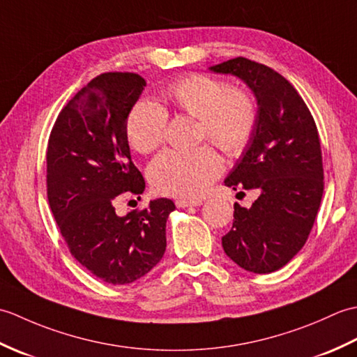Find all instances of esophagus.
Segmentation results:
<instances>
[{
    "label": "esophagus",
    "instance_id": "34e87169",
    "mask_svg": "<svg viewBox=\"0 0 357 357\" xmlns=\"http://www.w3.org/2000/svg\"><path fill=\"white\" fill-rule=\"evenodd\" d=\"M176 207L178 208H185V207H198V206H201L202 204V201H199V199H195V201H188V199H176Z\"/></svg>",
    "mask_w": 357,
    "mask_h": 357
}]
</instances>
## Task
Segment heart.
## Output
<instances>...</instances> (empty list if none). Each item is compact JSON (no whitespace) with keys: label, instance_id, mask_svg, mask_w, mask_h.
Returning <instances> with one entry per match:
<instances>
[{"label":"heart","instance_id":"1","mask_svg":"<svg viewBox=\"0 0 357 357\" xmlns=\"http://www.w3.org/2000/svg\"><path fill=\"white\" fill-rule=\"evenodd\" d=\"M174 107L201 121L204 135L229 155H238L255 130L257 109L252 96L231 90L225 81L207 75H187L165 89ZM167 113L150 100L133 105L126 135L138 153H150L164 139ZM222 172V159L211 147L193 151L167 150L150 164L149 176L159 193L198 198Z\"/></svg>","mask_w":357,"mask_h":357}]
</instances>
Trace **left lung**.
Instances as JSON below:
<instances>
[{"label": "left lung", "mask_w": 357, "mask_h": 357, "mask_svg": "<svg viewBox=\"0 0 357 357\" xmlns=\"http://www.w3.org/2000/svg\"><path fill=\"white\" fill-rule=\"evenodd\" d=\"M231 75L252 90L257 105L255 130L224 184L257 188L250 208L234 204L225 255L247 271L282 268L304 247L324 193L319 135L304 100L270 67L233 58L208 67Z\"/></svg>", "instance_id": "1"}]
</instances>
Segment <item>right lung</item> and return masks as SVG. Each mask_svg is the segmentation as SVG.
Masks as SVG:
<instances>
[{
    "mask_svg": "<svg viewBox=\"0 0 357 357\" xmlns=\"http://www.w3.org/2000/svg\"><path fill=\"white\" fill-rule=\"evenodd\" d=\"M146 87L138 73H102L59 113L47 149V196L63 238L82 267L113 285L132 284L162 259L172 199L118 216L119 195H142L126 121Z\"/></svg>",
    "mask_w": 357,
    "mask_h": 357,
    "instance_id": "1",
    "label": "right lung"
}]
</instances>
